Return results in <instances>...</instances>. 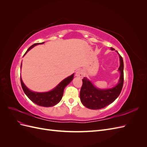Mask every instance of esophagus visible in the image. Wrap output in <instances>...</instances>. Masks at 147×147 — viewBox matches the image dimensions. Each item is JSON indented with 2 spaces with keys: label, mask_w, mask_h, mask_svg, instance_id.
Returning a JSON list of instances; mask_svg holds the SVG:
<instances>
[{
  "label": "esophagus",
  "mask_w": 147,
  "mask_h": 147,
  "mask_svg": "<svg viewBox=\"0 0 147 147\" xmlns=\"http://www.w3.org/2000/svg\"><path fill=\"white\" fill-rule=\"evenodd\" d=\"M76 76L77 77H79V78H83V77H84V73L83 72V70H78L77 72H76Z\"/></svg>",
  "instance_id": "1"
}]
</instances>
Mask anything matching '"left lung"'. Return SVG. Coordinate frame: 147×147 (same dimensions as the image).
<instances>
[{"label": "left lung", "instance_id": "1", "mask_svg": "<svg viewBox=\"0 0 147 147\" xmlns=\"http://www.w3.org/2000/svg\"><path fill=\"white\" fill-rule=\"evenodd\" d=\"M111 50H114L115 49L111 48ZM118 54L120 62L118 69L120 76L116 86L111 88L99 89L96 88L86 77H84L82 80L83 84L80 93V97L82 104L86 107L92 110L103 109L112 104L119 96L123 86L124 64L122 57L118 53Z\"/></svg>", "mask_w": 147, "mask_h": 147}]
</instances>
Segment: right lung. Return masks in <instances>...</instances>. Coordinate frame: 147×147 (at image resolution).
I'll list each match as a JSON object with an SVG mask.
<instances>
[{"instance_id":"obj_1","label":"right lung","mask_w":147,"mask_h":147,"mask_svg":"<svg viewBox=\"0 0 147 147\" xmlns=\"http://www.w3.org/2000/svg\"><path fill=\"white\" fill-rule=\"evenodd\" d=\"M44 42L40 43H35L31 47H30L28 50L26 51L24 56L27 53L30 49L34 48L39 44H43ZM74 77V74L70 75L69 77L64 79L63 81L61 82L53 88L52 90L47 92H35L30 90L23 83L22 78L21 77V83L22 88L26 94V95L28 97V98L32 101L34 103L39 106L45 107H53L61 101L62 97L63 96L64 90L65 86L72 81Z\"/></svg>"}]
</instances>
